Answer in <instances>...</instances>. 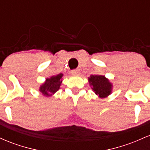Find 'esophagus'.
<instances>
[{"mask_svg":"<svg viewBox=\"0 0 150 150\" xmlns=\"http://www.w3.org/2000/svg\"><path fill=\"white\" fill-rule=\"evenodd\" d=\"M71 74L73 75H80V71H79V70H73L71 71Z\"/></svg>","mask_w":150,"mask_h":150,"instance_id":"esophagus-1","label":"esophagus"}]
</instances>
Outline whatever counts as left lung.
I'll return each instance as SVG.
<instances>
[{"mask_svg": "<svg viewBox=\"0 0 150 150\" xmlns=\"http://www.w3.org/2000/svg\"><path fill=\"white\" fill-rule=\"evenodd\" d=\"M88 81L89 85L92 86V90L101 99L107 97L112 92V83L104 75H92Z\"/></svg>", "mask_w": 150, "mask_h": 150, "instance_id": "8db88e82", "label": "left lung"}]
</instances>
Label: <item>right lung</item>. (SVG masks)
Segmentation results:
<instances>
[{"mask_svg":"<svg viewBox=\"0 0 150 150\" xmlns=\"http://www.w3.org/2000/svg\"><path fill=\"white\" fill-rule=\"evenodd\" d=\"M63 74L60 73L57 75L46 78L44 83L39 87V90L45 97H51L60 89L62 83V77Z\"/></svg>","mask_w":150,"mask_h":150,"instance_id":"1","label":"right lung"}]
</instances>
